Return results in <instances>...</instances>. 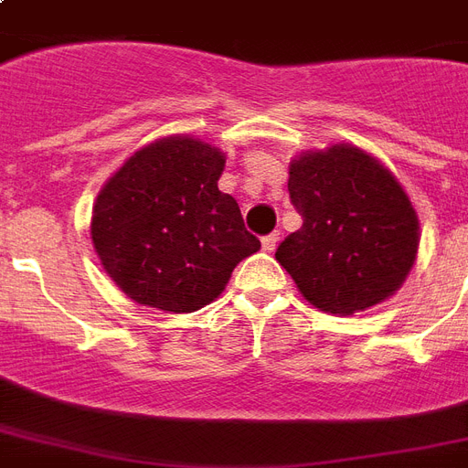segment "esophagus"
I'll use <instances>...</instances> for the list:
<instances>
[{"label":"esophagus","instance_id":"obj_1","mask_svg":"<svg viewBox=\"0 0 468 468\" xmlns=\"http://www.w3.org/2000/svg\"><path fill=\"white\" fill-rule=\"evenodd\" d=\"M277 245H279V230H274V233L264 235V238H262L264 252H274V250H277Z\"/></svg>","mask_w":468,"mask_h":468}]
</instances>
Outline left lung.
<instances>
[{
    "label": "left lung",
    "mask_w": 468,
    "mask_h": 468,
    "mask_svg": "<svg viewBox=\"0 0 468 468\" xmlns=\"http://www.w3.org/2000/svg\"><path fill=\"white\" fill-rule=\"evenodd\" d=\"M303 218L277 260L325 313L352 315L399 292L418 252V216L396 176L355 145L306 153L289 167Z\"/></svg>",
    "instance_id": "left-lung-1"
}]
</instances>
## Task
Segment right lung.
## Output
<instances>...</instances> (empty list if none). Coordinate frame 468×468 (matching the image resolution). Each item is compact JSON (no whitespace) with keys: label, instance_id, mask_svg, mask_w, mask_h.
<instances>
[{"label":"right lung","instance_id":"right-lung-1","mask_svg":"<svg viewBox=\"0 0 468 468\" xmlns=\"http://www.w3.org/2000/svg\"><path fill=\"white\" fill-rule=\"evenodd\" d=\"M223 165L220 150L172 135L138 150L106 182L91 242L126 296L160 311H198L260 250L238 201L218 189Z\"/></svg>","mask_w":468,"mask_h":468}]
</instances>
